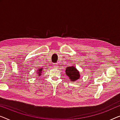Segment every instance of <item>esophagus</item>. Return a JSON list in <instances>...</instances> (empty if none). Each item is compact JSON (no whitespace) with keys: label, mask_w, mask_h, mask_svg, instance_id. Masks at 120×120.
I'll return each instance as SVG.
<instances>
[{"label":"esophagus","mask_w":120,"mask_h":120,"mask_svg":"<svg viewBox=\"0 0 120 120\" xmlns=\"http://www.w3.org/2000/svg\"><path fill=\"white\" fill-rule=\"evenodd\" d=\"M54 67L55 68H57V67H58V65H57V64H54Z\"/></svg>","instance_id":"1"}]
</instances>
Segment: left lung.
I'll list each match as a JSON object with an SVG mask.
<instances>
[{
  "label": "left lung",
  "mask_w": 120,
  "mask_h": 120,
  "mask_svg": "<svg viewBox=\"0 0 120 120\" xmlns=\"http://www.w3.org/2000/svg\"><path fill=\"white\" fill-rule=\"evenodd\" d=\"M65 73L71 81H75L80 78V73L75 66L66 67Z\"/></svg>",
  "instance_id": "left-lung-1"
}]
</instances>
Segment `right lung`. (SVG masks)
I'll return each instance as SVG.
<instances>
[{
    "instance_id": "1",
    "label": "right lung",
    "mask_w": 120,
    "mask_h": 120,
    "mask_svg": "<svg viewBox=\"0 0 120 120\" xmlns=\"http://www.w3.org/2000/svg\"><path fill=\"white\" fill-rule=\"evenodd\" d=\"M37 74L38 76H40L42 75V71H43V68H40L38 69V70H37Z\"/></svg>"
}]
</instances>
